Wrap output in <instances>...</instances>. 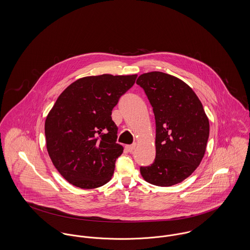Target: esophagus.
<instances>
[{
  "mask_svg": "<svg viewBox=\"0 0 250 250\" xmlns=\"http://www.w3.org/2000/svg\"><path fill=\"white\" fill-rule=\"evenodd\" d=\"M135 147H136V144L131 145V146H125V149H126L128 152H132L133 150L135 149Z\"/></svg>",
  "mask_w": 250,
  "mask_h": 250,
  "instance_id": "34e87169",
  "label": "esophagus"
}]
</instances>
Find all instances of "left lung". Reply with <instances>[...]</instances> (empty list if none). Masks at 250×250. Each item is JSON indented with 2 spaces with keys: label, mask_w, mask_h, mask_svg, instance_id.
Returning <instances> with one entry per match:
<instances>
[{
  "label": "left lung",
  "mask_w": 250,
  "mask_h": 250,
  "mask_svg": "<svg viewBox=\"0 0 250 250\" xmlns=\"http://www.w3.org/2000/svg\"><path fill=\"white\" fill-rule=\"evenodd\" d=\"M156 120V159L141 167L150 184L169 187L191 176L205 155L209 123L197 95L185 82L162 72L139 76Z\"/></svg>",
  "instance_id": "left-lung-1"
}]
</instances>
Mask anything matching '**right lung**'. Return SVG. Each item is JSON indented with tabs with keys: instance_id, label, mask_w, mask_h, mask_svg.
I'll return each instance as SVG.
<instances>
[{
	"instance_id": "1",
	"label": "right lung",
	"mask_w": 250,
	"mask_h": 250,
	"mask_svg": "<svg viewBox=\"0 0 250 250\" xmlns=\"http://www.w3.org/2000/svg\"><path fill=\"white\" fill-rule=\"evenodd\" d=\"M137 74H102L77 79L63 90L45 120L50 159L68 182L81 189L107 183L124 147L111 119L119 98Z\"/></svg>"
}]
</instances>
